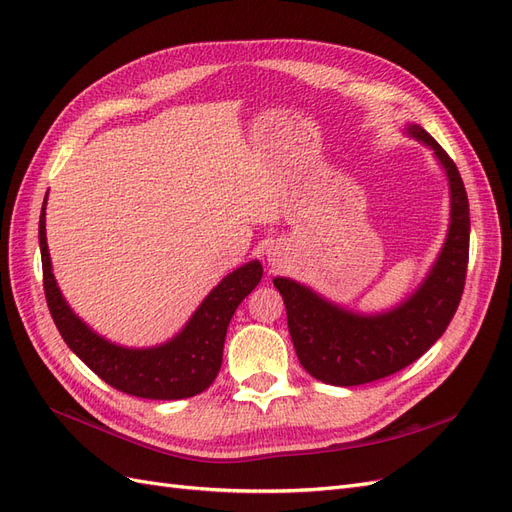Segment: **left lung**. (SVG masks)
<instances>
[{
	"label": "left lung",
	"mask_w": 512,
	"mask_h": 512,
	"mask_svg": "<svg viewBox=\"0 0 512 512\" xmlns=\"http://www.w3.org/2000/svg\"><path fill=\"white\" fill-rule=\"evenodd\" d=\"M408 134L442 164L451 194V224L438 260L408 299L380 314H359L320 297L309 286L275 277L286 305L294 350L309 376L333 386L374 382L423 356L453 320L466 286L470 252L468 194L455 162L416 123Z\"/></svg>",
	"instance_id": "obj_1"
}]
</instances>
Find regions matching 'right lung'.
Wrapping results in <instances>:
<instances>
[{"instance_id":"obj_1","label":"right lung","mask_w":512,"mask_h":512,"mask_svg":"<svg viewBox=\"0 0 512 512\" xmlns=\"http://www.w3.org/2000/svg\"><path fill=\"white\" fill-rule=\"evenodd\" d=\"M49 194V192H46ZM46 198L38 239L42 254L44 294L49 312L68 348L113 389L143 399H185L209 389L222 367L226 329L239 303L262 277L258 260L228 273L198 305L181 333L151 348H126L108 342L76 316L55 282L46 245Z\"/></svg>"}]
</instances>
